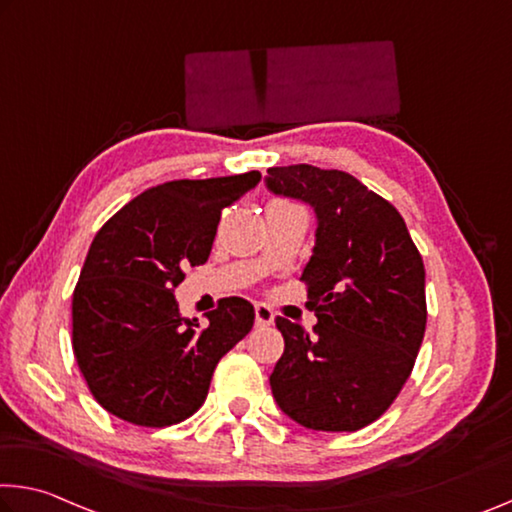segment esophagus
Masks as SVG:
<instances>
[{
  "instance_id": "esophagus-1",
  "label": "esophagus",
  "mask_w": 512,
  "mask_h": 512,
  "mask_svg": "<svg viewBox=\"0 0 512 512\" xmlns=\"http://www.w3.org/2000/svg\"><path fill=\"white\" fill-rule=\"evenodd\" d=\"M273 319H275V314H273L269 305H266V303L255 305V323H257V326H271Z\"/></svg>"
}]
</instances>
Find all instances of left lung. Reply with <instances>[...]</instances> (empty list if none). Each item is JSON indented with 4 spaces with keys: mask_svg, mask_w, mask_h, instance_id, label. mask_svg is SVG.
Wrapping results in <instances>:
<instances>
[{
    "mask_svg": "<svg viewBox=\"0 0 512 512\" xmlns=\"http://www.w3.org/2000/svg\"><path fill=\"white\" fill-rule=\"evenodd\" d=\"M275 196L307 202L316 243L303 271L314 335L285 316L271 373L280 410L312 431L353 433L394 403L426 330V271L394 205L344 170L269 168Z\"/></svg>",
    "mask_w": 512,
    "mask_h": 512,
    "instance_id": "1",
    "label": "left lung"
}]
</instances>
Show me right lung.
Segmentation results:
<instances>
[{
	"instance_id": "1",
	"label": "right lung",
	"mask_w": 512,
	"mask_h": 512,
	"mask_svg": "<svg viewBox=\"0 0 512 512\" xmlns=\"http://www.w3.org/2000/svg\"><path fill=\"white\" fill-rule=\"evenodd\" d=\"M262 180L259 170L175 180L113 214L88 248L72 294V348L104 410L136 426L180 424L207 399L218 360L253 328L243 298L184 319L175 287L205 264L221 212Z\"/></svg>"
}]
</instances>
